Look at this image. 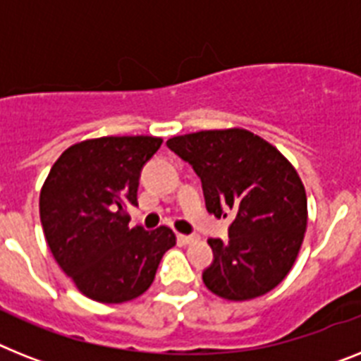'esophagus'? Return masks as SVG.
Returning <instances> with one entry per match:
<instances>
[{"mask_svg":"<svg viewBox=\"0 0 361 361\" xmlns=\"http://www.w3.org/2000/svg\"><path fill=\"white\" fill-rule=\"evenodd\" d=\"M193 240H197V236H193V234H177L178 243H192Z\"/></svg>","mask_w":361,"mask_h":361,"instance_id":"34e87169","label":"esophagus"}]
</instances>
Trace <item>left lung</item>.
I'll list each match as a JSON object with an SVG mask.
<instances>
[{"label": "left lung", "instance_id": "8db88e82", "mask_svg": "<svg viewBox=\"0 0 361 361\" xmlns=\"http://www.w3.org/2000/svg\"><path fill=\"white\" fill-rule=\"evenodd\" d=\"M202 184L207 210L232 214L228 238H210L202 282L228 300L260 297L281 284L305 240L306 192L288 160L243 129L201 130L166 142Z\"/></svg>", "mask_w": 361, "mask_h": 361}]
</instances>
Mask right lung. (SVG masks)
<instances>
[{"label": "right lung", "instance_id": "add662e5", "mask_svg": "<svg viewBox=\"0 0 361 361\" xmlns=\"http://www.w3.org/2000/svg\"><path fill=\"white\" fill-rule=\"evenodd\" d=\"M162 140L103 136L71 145L53 164L40 192V221L61 269L86 297L118 305L153 284L171 228L129 227L140 175Z\"/></svg>", "mask_w": 361, "mask_h": 361}]
</instances>
